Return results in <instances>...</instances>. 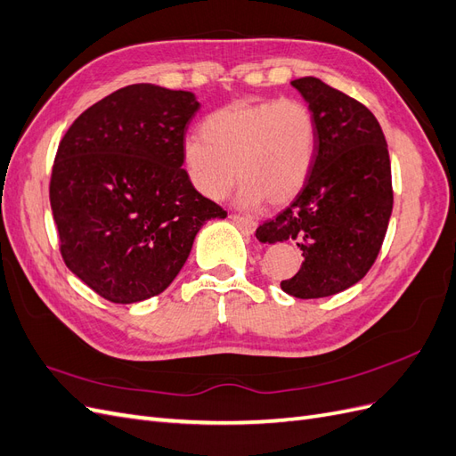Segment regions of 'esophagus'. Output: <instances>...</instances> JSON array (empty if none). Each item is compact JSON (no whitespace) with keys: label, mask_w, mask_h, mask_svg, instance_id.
I'll use <instances>...</instances> for the list:
<instances>
[{"label":"esophagus","mask_w":456,"mask_h":456,"mask_svg":"<svg viewBox=\"0 0 456 456\" xmlns=\"http://www.w3.org/2000/svg\"><path fill=\"white\" fill-rule=\"evenodd\" d=\"M231 219L235 221V224H239L240 227H244L246 232H254L256 227H257V224H256L252 217H244V216H239V214H232Z\"/></svg>","instance_id":"obj_1"}]
</instances>
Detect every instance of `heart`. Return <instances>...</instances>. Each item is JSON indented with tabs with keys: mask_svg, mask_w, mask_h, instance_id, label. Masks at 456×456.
Listing matches in <instances>:
<instances>
[{
	"mask_svg": "<svg viewBox=\"0 0 456 456\" xmlns=\"http://www.w3.org/2000/svg\"><path fill=\"white\" fill-rule=\"evenodd\" d=\"M315 147V120L304 102L237 101L206 116L202 137L185 139L183 164L206 197L224 199L240 175L242 206H257L265 199L281 206L302 192Z\"/></svg>",
	"mask_w": 456,
	"mask_h": 456,
	"instance_id": "1",
	"label": "heart"
}]
</instances>
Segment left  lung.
Listing matches in <instances>:
<instances>
[{
    "label": "left lung",
    "mask_w": 456,
    "mask_h": 456,
    "mask_svg": "<svg viewBox=\"0 0 456 456\" xmlns=\"http://www.w3.org/2000/svg\"><path fill=\"white\" fill-rule=\"evenodd\" d=\"M292 86L314 114L315 159L302 192L256 237L296 240L304 262L281 289L311 300L354 286L379 257L394 208L392 166L382 127L365 105L314 76Z\"/></svg>",
    "instance_id": "1"
}]
</instances>
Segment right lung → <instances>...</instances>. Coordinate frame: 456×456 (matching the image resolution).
Here are the masks:
<instances>
[{"mask_svg":"<svg viewBox=\"0 0 456 456\" xmlns=\"http://www.w3.org/2000/svg\"><path fill=\"white\" fill-rule=\"evenodd\" d=\"M199 109L191 91L134 84L82 112L59 142L49 200L61 256L109 302L164 292L200 227L227 216L181 167Z\"/></svg>","mask_w":456,"mask_h":456,"instance_id":"obj_1","label":"right lung"}]
</instances>
